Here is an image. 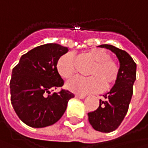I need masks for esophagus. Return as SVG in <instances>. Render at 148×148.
Listing matches in <instances>:
<instances>
[{
  "instance_id": "34e87169",
  "label": "esophagus",
  "mask_w": 148,
  "mask_h": 148,
  "mask_svg": "<svg viewBox=\"0 0 148 148\" xmlns=\"http://www.w3.org/2000/svg\"><path fill=\"white\" fill-rule=\"evenodd\" d=\"M75 97L78 98V99H85L86 98V95H84V94H76Z\"/></svg>"
}]
</instances>
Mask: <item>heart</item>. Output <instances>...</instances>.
Segmentation results:
<instances>
[{
	"instance_id": "obj_1",
	"label": "heart",
	"mask_w": 148,
	"mask_h": 148,
	"mask_svg": "<svg viewBox=\"0 0 148 148\" xmlns=\"http://www.w3.org/2000/svg\"><path fill=\"white\" fill-rule=\"evenodd\" d=\"M86 56L92 62L87 74L89 77L75 76L67 82V87L77 93L96 92L113 86L118 79L120 66L116 61L110 57V54L100 48H94L86 52ZM56 69L59 74L69 79L75 73L76 59L74 53L68 52L62 55L56 62Z\"/></svg>"
}]
</instances>
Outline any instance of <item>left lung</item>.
Listing matches in <instances>:
<instances>
[{"instance_id": "1", "label": "left lung", "mask_w": 148, "mask_h": 148, "mask_svg": "<svg viewBox=\"0 0 148 148\" xmlns=\"http://www.w3.org/2000/svg\"><path fill=\"white\" fill-rule=\"evenodd\" d=\"M99 47H105L116 55L120 62V74L110 91L103 95V100H99V108L88 113V121L95 130L110 133L120 126L128 112L136 79V63L125 50L110 45Z\"/></svg>"}]
</instances>
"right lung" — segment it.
Segmentation results:
<instances>
[{
    "label": "right lung",
    "mask_w": 148,
    "mask_h": 148,
    "mask_svg": "<svg viewBox=\"0 0 148 148\" xmlns=\"http://www.w3.org/2000/svg\"><path fill=\"white\" fill-rule=\"evenodd\" d=\"M58 44L38 46L25 55L13 69L10 80L11 103L19 119L32 128L56 123L64 114L71 92L61 89L64 81L56 69L58 59L68 52Z\"/></svg>",
    "instance_id": "obj_1"
}]
</instances>
